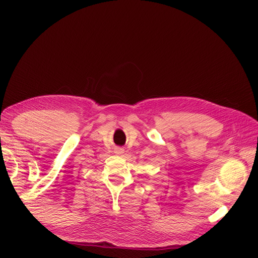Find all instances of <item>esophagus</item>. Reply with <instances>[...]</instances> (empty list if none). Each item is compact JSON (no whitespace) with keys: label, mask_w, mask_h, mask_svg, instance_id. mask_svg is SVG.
<instances>
[{"label":"esophagus","mask_w":258,"mask_h":258,"mask_svg":"<svg viewBox=\"0 0 258 258\" xmlns=\"http://www.w3.org/2000/svg\"><path fill=\"white\" fill-rule=\"evenodd\" d=\"M123 152H124V151H123V148H117V151H116V153H117V154H122Z\"/></svg>","instance_id":"34e87169"}]
</instances>
